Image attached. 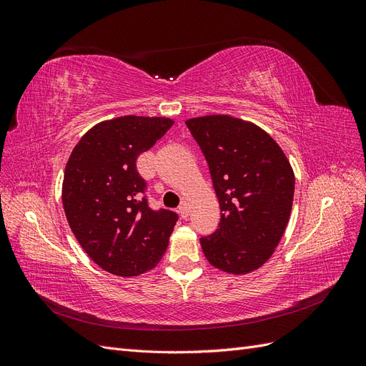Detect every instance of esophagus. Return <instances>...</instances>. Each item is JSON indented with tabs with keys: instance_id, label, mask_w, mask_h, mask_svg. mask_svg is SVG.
Here are the masks:
<instances>
[{
	"instance_id": "1",
	"label": "esophagus",
	"mask_w": 366,
	"mask_h": 366,
	"mask_svg": "<svg viewBox=\"0 0 366 366\" xmlns=\"http://www.w3.org/2000/svg\"><path fill=\"white\" fill-rule=\"evenodd\" d=\"M179 214L182 218H187V215H189V209H187V203L183 202L180 206H179Z\"/></svg>"
}]
</instances>
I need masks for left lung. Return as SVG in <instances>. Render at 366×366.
Returning a JSON list of instances; mask_svg holds the SVG:
<instances>
[{
    "mask_svg": "<svg viewBox=\"0 0 366 366\" xmlns=\"http://www.w3.org/2000/svg\"><path fill=\"white\" fill-rule=\"evenodd\" d=\"M209 164L219 202L218 229L200 242L214 267L244 274L267 261L289 223L295 175L259 127L230 116L186 120Z\"/></svg>",
    "mask_w": 366,
    "mask_h": 366,
    "instance_id": "8db88e82",
    "label": "left lung"
}]
</instances>
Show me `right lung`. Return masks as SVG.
Returning <instances> with one entry per match:
<instances>
[{
    "instance_id": "obj_1",
    "label": "right lung",
    "mask_w": 366,
    "mask_h": 366,
    "mask_svg": "<svg viewBox=\"0 0 366 366\" xmlns=\"http://www.w3.org/2000/svg\"><path fill=\"white\" fill-rule=\"evenodd\" d=\"M172 125L140 116L102 122L85 132L65 166V217L88 257L109 273H145L168 247L179 215L149 207L136 162Z\"/></svg>"
}]
</instances>
